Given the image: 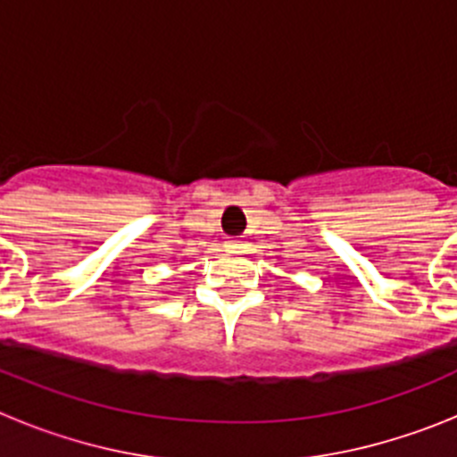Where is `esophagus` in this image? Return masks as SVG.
I'll use <instances>...</instances> for the list:
<instances>
[{
	"label": "esophagus",
	"instance_id": "obj_1",
	"mask_svg": "<svg viewBox=\"0 0 457 457\" xmlns=\"http://www.w3.org/2000/svg\"><path fill=\"white\" fill-rule=\"evenodd\" d=\"M242 249H245V247H242L240 242H236V240L226 242V245H224L226 253H242Z\"/></svg>",
	"mask_w": 457,
	"mask_h": 457
}]
</instances>
